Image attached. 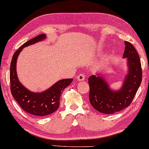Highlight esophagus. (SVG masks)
<instances>
[{"label":"esophagus","instance_id":"obj_1","mask_svg":"<svg viewBox=\"0 0 149 149\" xmlns=\"http://www.w3.org/2000/svg\"><path fill=\"white\" fill-rule=\"evenodd\" d=\"M77 80L78 81H83L85 80V75L84 73H80L79 74L78 77H77Z\"/></svg>","mask_w":149,"mask_h":149}]
</instances>
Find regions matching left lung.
Returning <instances> with one entry per match:
<instances>
[{
  "instance_id": "left-lung-1",
  "label": "left lung",
  "mask_w": 149,
  "mask_h": 149,
  "mask_svg": "<svg viewBox=\"0 0 149 149\" xmlns=\"http://www.w3.org/2000/svg\"><path fill=\"white\" fill-rule=\"evenodd\" d=\"M125 42L123 58H127L129 69L120 90H111L100 75H93L88 78L90 103L94 109L104 114L115 113L129 107L142 82L140 58L133 45L127 41Z\"/></svg>"
}]
</instances>
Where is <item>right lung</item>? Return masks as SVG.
I'll return each instance as SVG.
<instances>
[{
    "label": "right lung",
    "mask_w": 149,
    "mask_h": 149,
    "mask_svg": "<svg viewBox=\"0 0 149 149\" xmlns=\"http://www.w3.org/2000/svg\"><path fill=\"white\" fill-rule=\"evenodd\" d=\"M46 36L42 33L20 47L14 53L10 65L9 79L12 96L22 110L36 116H46L55 112L59 107L62 93L73 81L72 78L61 80L42 93L30 91L20 82L16 73V61L18 55L24 47L44 40Z\"/></svg>",
    "instance_id": "right-lung-1"
}]
</instances>
